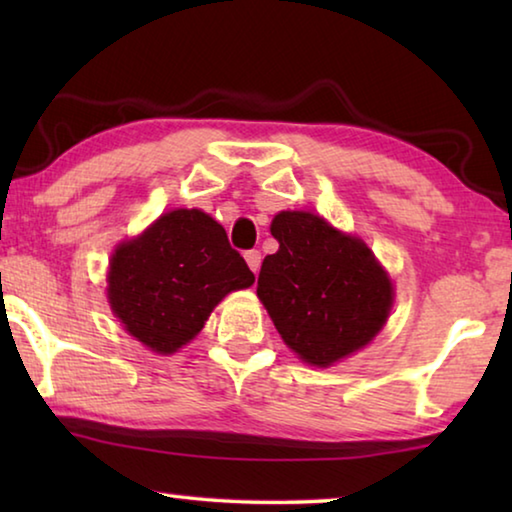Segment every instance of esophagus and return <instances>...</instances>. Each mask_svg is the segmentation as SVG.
<instances>
[{"instance_id": "1", "label": "esophagus", "mask_w": 512, "mask_h": 512, "mask_svg": "<svg viewBox=\"0 0 512 512\" xmlns=\"http://www.w3.org/2000/svg\"><path fill=\"white\" fill-rule=\"evenodd\" d=\"M244 257H246V262L250 266V271L257 273L259 266H262V253H259V250H246Z\"/></svg>"}]
</instances>
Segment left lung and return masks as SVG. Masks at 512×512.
I'll return each instance as SVG.
<instances>
[{
	"label": "left lung",
	"instance_id": "obj_1",
	"mask_svg": "<svg viewBox=\"0 0 512 512\" xmlns=\"http://www.w3.org/2000/svg\"><path fill=\"white\" fill-rule=\"evenodd\" d=\"M280 241L257 280L284 343L311 366H332L372 341L393 305V284L370 248L309 212H280Z\"/></svg>",
	"mask_w": 512,
	"mask_h": 512
}]
</instances>
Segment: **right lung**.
Listing matches in <instances>:
<instances>
[{
  "mask_svg": "<svg viewBox=\"0 0 512 512\" xmlns=\"http://www.w3.org/2000/svg\"><path fill=\"white\" fill-rule=\"evenodd\" d=\"M253 282L223 225L201 210H173L115 250L108 298L137 341L171 354L201 332L225 293Z\"/></svg>",
  "mask_w": 512,
  "mask_h": 512,
  "instance_id": "1",
  "label": "right lung"
}]
</instances>
